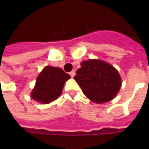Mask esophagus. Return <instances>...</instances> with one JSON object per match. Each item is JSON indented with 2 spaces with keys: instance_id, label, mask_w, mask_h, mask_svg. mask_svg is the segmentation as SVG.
Instances as JSON below:
<instances>
[{
  "instance_id": "34e87169",
  "label": "esophagus",
  "mask_w": 149,
  "mask_h": 149,
  "mask_svg": "<svg viewBox=\"0 0 149 149\" xmlns=\"http://www.w3.org/2000/svg\"><path fill=\"white\" fill-rule=\"evenodd\" d=\"M70 74L71 77H74V76L75 75V71H74V70H72V71L70 73Z\"/></svg>"
}]
</instances>
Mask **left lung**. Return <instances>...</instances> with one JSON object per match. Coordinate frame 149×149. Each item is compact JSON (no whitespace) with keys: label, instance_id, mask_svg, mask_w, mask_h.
I'll use <instances>...</instances> for the list:
<instances>
[{"label":"left lung","instance_id":"1","mask_svg":"<svg viewBox=\"0 0 149 149\" xmlns=\"http://www.w3.org/2000/svg\"><path fill=\"white\" fill-rule=\"evenodd\" d=\"M80 65L74 79L89 100L96 104H104L117 96L122 80L113 66L97 59L84 60Z\"/></svg>","mask_w":149,"mask_h":149}]
</instances>
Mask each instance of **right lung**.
Masks as SVG:
<instances>
[{
    "label": "right lung",
    "instance_id": "add662e5",
    "mask_svg": "<svg viewBox=\"0 0 149 149\" xmlns=\"http://www.w3.org/2000/svg\"><path fill=\"white\" fill-rule=\"evenodd\" d=\"M70 79V75L59 67L45 66L38 74L31 98L43 104H49L60 97Z\"/></svg>",
    "mask_w": 149,
    "mask_h": 149
}]
</instances>
